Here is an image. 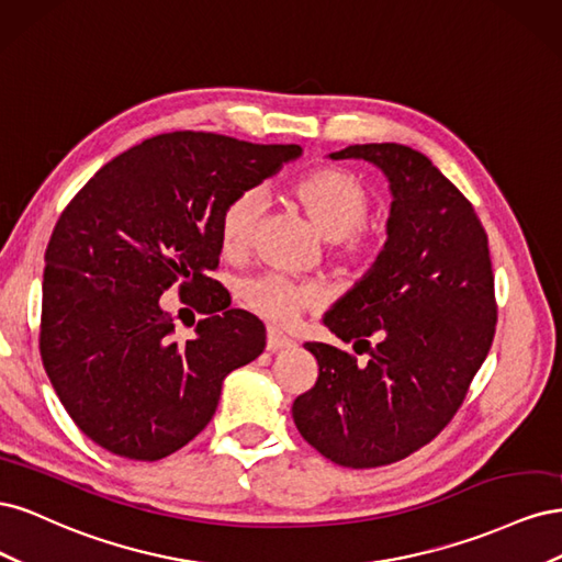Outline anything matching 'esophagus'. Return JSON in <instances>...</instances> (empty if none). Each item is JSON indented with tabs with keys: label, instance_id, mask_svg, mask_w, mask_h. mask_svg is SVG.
Returning a JSON list of instances; mask_svg holds the SVG:
<instances>
[{
	"label": "esophagus",
	"instance_id": "esophagus-1",
	"mask_svg": "<svg viewBox=\"0 0 562 562\" xmlns=\"http://www.w3.org/2000/svg\"><path fill=\"white\" fill-rule=\"evenodd\" d=\"M295 342L288 335L279 333V330H269L267 333V351H283V349H291Z\"/></svg>",
	"mask_w": 562,
	"mask_h": 562
}]
</instances>
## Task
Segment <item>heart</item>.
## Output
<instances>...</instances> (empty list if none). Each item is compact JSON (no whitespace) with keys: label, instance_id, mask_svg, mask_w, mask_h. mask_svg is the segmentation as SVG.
I'll return each instance as SVG.
<instances>
[{"label":"heart","instance_id":"b5f03b06","mask_svg":"<svg viewBox=\"0 0 562 562\" xmlns=\"http://www.w3.org/2000/svg\"><path fill=\"white\" fill-rule=\"evenodd\" d=\"M295 196L328 239L337 260L366 265L380 252L382 234L366 225L372 199L359 176L347 168H318L295 184ZM265 209L267 196L260 187H248L229 199L220 217V246L227 255H244L250 248ZM239 300L248 312L274 326H288L300 312L314 307L318 291L310 283L267 271L241 283Z\"/></svg>","mask_w":562,"mask_h":562}]
</instances>
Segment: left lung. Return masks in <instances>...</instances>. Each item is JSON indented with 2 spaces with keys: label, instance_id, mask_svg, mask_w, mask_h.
Listing matches in <instances>:
<instances>
[{
  "label": "left lung",
  "instance_id": "1",
  "mask_svg": "<svg viewBox=\"0 0 562 562\" xmlns=\"http://www.w3.org/2000/svg\"><path fill=\"white\" fill-rule=\"evenodd\" d=\"M330 159L375 164L394 201L375 265L323 316L370 359L304 345L316 356L318 380L295 398L293 419L330 462L372 469L427 446L464 403L495 337V277L479 215L422 151L370 143Z\"/></svg>",
  "mask_w": 562,
  "mask_h": 562
}]
</instances>
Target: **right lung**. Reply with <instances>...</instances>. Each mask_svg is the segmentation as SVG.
Wrapping results in <instances>:
<instances>
[{
	"instance_id": "add662e5",
	"label": "right lung",
	"mask_w": 562,
	"mask_h": 562,
	"mask_svg": "<svg viewBox=\"0 0 562 562\" xmlns=\"http://www.w3.org/2000/svg\"><path fill=\"white\" fill-rule=\"evenodd\" d=\"M300 155V145L161 133L67 203L46 246L40 351L93 443L140 462L168 457L211 422L229 372L262 353V321L229 310L209 271L229 199ZM173 282L204 314L184 344L158 304Z\"/></svg>"
}]
</instances>
